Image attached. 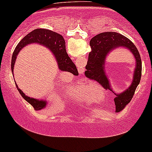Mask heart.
Instances as JSON below:
<instances>
[{"mask_svg":"<svg viewBox=\"0 0 152 152\" xmlns=\"http://www.w3.org/2000/svg\"><path fill=\"white\" fill-rule=\"evenodd\" d=\"M100 89L99 86L88 85L83 83L79 84L77 87H75L70 90V94L75 99L82 100L84 101H91L92 94H96L100 92Z\"/></svg>","mask_w":152,"mask_h":152,"instance_id":"b5f03b06","label":"heart"}]
</instances>
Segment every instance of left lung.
<instances>
[{"label": "left lung", "mask_w": 152, "mask_h": 152, "mask_svg": "<svg viewBox=\"0 0 152 152\" xmlns=\"http://www.w3.org/2000/svg\"><path fill=\"white\" fill-rule=\"evenodd\" d=\"M90 44L92 52L88 56L85 75L88 79L96 81L105 90H109L112 92L104 72V64L106 56L111 50L120 46L127 47L134 55L136 60V68L132 86L121 94L114 93L116 95L114 99L115 111L120 112L130 102L141 80L142 62L139 51L130 39L115 32H102L97 34L91 39Z\"/></svg>", "instance_id": "obj_1"}]
</instances>
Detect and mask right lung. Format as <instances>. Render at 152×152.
Instances as JSON below:
<instances>
[{
  "label": "right lung",
  "mask_w": 152,
  "mask_h": 152,
  "mask_svg": "<svg viewBox=\"0 0 152 152\" xmlns=\"http://www.w3.org/2000/svg\"><path fill=\"white\" fill-rule=\"evenodd\" d=\"M32 43H38L48 48L51 50L56 58L58 67L61 71H68L77 75L78 73L76 66L72 61L66 51L65 41L61 34L52 30L47 29H35L26 35L20 41L14 50L12 59H11V71L13 72V67L15 64L16 58L18 53L22 49L28 44ZM16 88L19 91L22 96L34 107V110L38 111L45 108L47 102L44 100H39L37 99L30 98L24 94L15 83Z\"/></svg>",
  "instance_id": "add662e5"
}]
</instances>
